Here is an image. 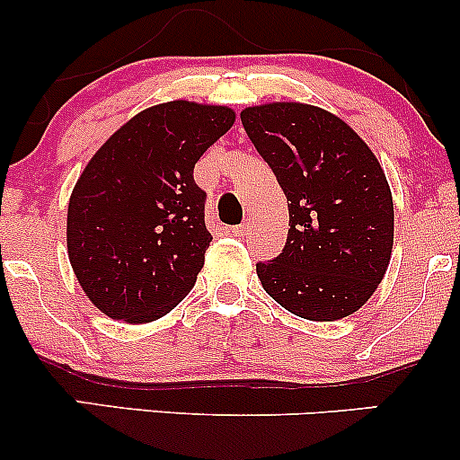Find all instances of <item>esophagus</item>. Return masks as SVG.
<instances>
[{
	"label": "esophagus",
	"mask_w": 460,
	"mask_h": 460,
	"mask_svg": "<svg viewBox=\"0 0 460 460\" xmlns=\"http://www.w3.org/2000/svg\"><path fill=\"white\" fill-rule=\"evenodd\" d=\"M248 231H251V225H248V223L231 226V234H234L235 237H244V235H248Z\"/></svg>",
	"instance_id": "34e87169"
}]
</instances>
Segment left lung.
<instances>
[{"mask_svg": "<svg viewBox=\"0 0 460 460\" xmlns=\"http://www.w3.org/2000/svg\"><path fill=\"white\" fill-rule=\"evenodd\" d=\"M240 119L289 200L281 255L257 263L263 289L305 320L355 314L392 260L394 200L376 155L315 105H255Z\"/></svg>", "mask_w": 460, "mask_h": 460, "instance_id": "left-lung-1", "label": "left lung"}]
</instances>
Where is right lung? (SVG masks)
Here are the masks:
<instances>
[{
	"label": "right lung",
	"instance_id": "add662e5",
	"mask_svg": "<svg viewBox=\"0 0 460 460\" xmlns=\"http://www.w3.org/2000/svg\"><path fill=\"white\" fill-rule=\"evenodd\" d=\"M234 120L226 105H153L84 168L68 200V260L105 315L145 324L194 288L212 242L194 164Z\"/></svg>",
	"mask_w": 460,
	"mask_h": 460
}]
</instances>
